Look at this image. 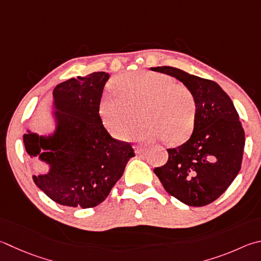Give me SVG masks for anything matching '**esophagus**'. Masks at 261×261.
Listing matches in <instances>:
<instances>
[{"label": "esophagus", "mask_w": 261, "mask_h": 261, "mask_svg": "<svg viewBox=\"0 0 261 261\" xmlns=\"http://www.w3.org/2000/svg\"><path fill=\"white\" fill-rule=\"evenodd\" d=\"M135 149H136V153L137 154H141V153H144V151L146 150L145 147H141V146H135Z\"/></svg>", "instance_id": "obj_1"}]
</instances>
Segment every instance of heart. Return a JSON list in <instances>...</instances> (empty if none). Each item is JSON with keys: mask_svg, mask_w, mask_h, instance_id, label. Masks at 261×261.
<instances>
[{"mask_svg": "<svg viewBox=\"0 0 261 261\" xmlns=\"http://www.w3.org/2000/svg\"><path fill=\"white\" fill-rule=\"evenodd\" d=\"M116 94H106L99 103L103 126L117 139H125L138 123L143 124L132 134L141 141L165 139L178 145L191 137L195 127L197 101L186 85L162 73L138 70L122 75L114 82Z\"/></svg>", "mask_w": 261, "mask_h": 261, "instance_id": "b5f03b06", "label": "heart"}]
</instances>
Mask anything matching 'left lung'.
<instances>
[{
  "instance_id": "1",
  "label": "left lung",
  "mask_w": 261,
  "mask_h": 261,
  "mask_svg": "<svg viewBox=\"0 0 261 261\" xmlns=\"http://www.w3.org/2000/svg\"><path fill=\"white\" fill-rule=\"evenodd\" d=\"M176 77L195 94L197 116L186 143L169 148L168 162L155 168L170 195L189 206L216 201L240 172L245 144L244 130L234 103L219 84L181 69L150 68Z\"/></svg>"
}]
</instances>
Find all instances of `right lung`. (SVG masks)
<instances>
[{"mask_svg":"<svg viewBox=\"0 0 261 261\" xmlns=\"http://www.w3.org/2000/svg\"><path fill=\"white\" fill-rule=\"evenodd\" d=\"M108 79V73L94 72L58 84L54 90V134L23 135L27 154L50 167L48 173L33 180L58 204L82 209L100 204L135 156L131 144L113 138L99 115Z\"/></svg>","mask_w":261,"mask_h":261,"instance_id":"obj_1","label":"right lung"}]
</instances>
